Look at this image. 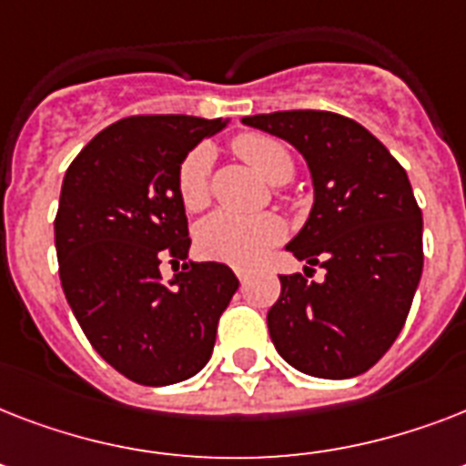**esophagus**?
Instances as JSON below:
<instances>
[{"label":"esophagus","mask_w":466,"mask_h":466,"mask_svg":"<svg viewBox=\"0 0 466 466\" xmlns=\"http://www.w3.org/2000/svg\"><path fill=\"white\" fill-rule=\"evenodd\" d=\"M234 273H237V278H239V283H247V280H248V270L234 268Z\"/></svg>","instance_id":"34e87169"}]
</instances>
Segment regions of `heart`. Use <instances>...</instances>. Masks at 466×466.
Here are the masks:
<instances>
[{
    "label": "heart",
    "instance_id": "heart-1",
    "mask_svg": "<svg viewBox=\"0 0 466 466\" xmlns=\"http://www.w3.org/2000/svg\"><path fill=\"white\" fill-rule=\"evenodd\" d=\"M232 149L248 167L270 183L290 181L295 171L290 149L283 142L263 133H244L232 140ZM212 149L198 145L183 157L176 168V196L186 210L198 212L210 203ZM285 237V222L278 215H234L212 212L196 227L198 254L210 261L229 263L237 268H251L261 263Z\"/></svg>",
    "mask_w": 466,
    "mask_h": 466
}]
</instances>
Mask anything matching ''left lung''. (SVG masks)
<instances>
[{
	"mask_svg": "<svg viewBox=\"0 0 466 466\" xmlns=\"http://www.w3.org/2000/svg\"><path fill=\"white\" fill-rule=\"evenodd\" d=\"M244 123L305 155L314 208L288 244L305 276H280L273 346L311 377L368 372L397 340L423 270V218L404 167L360 123L331 111H278ZM311 265L327 270L309 280Z\"/></svg>",
	"mask_w": 466,
	"mask_h": 466,
	"instance_id": "1",
	"label": "left lung"
}]
</instances>
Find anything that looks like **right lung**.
<instances>
[{
	"instance_id": "right-lung-1",
	"label": "right lung",
	"mask_w": 466,
	"mask_h": 466,
	"mask_svg": "<svg viewBox=\"0 0 466 466\" xmlns=\"http://www.w3.org/2000/svg\"><path fill=\"white\" fill-rule=\"evenodd\" d=\"M222 118L130 116L69 164L55 215L60 283L84 336L145 387L188 380L210 360L239 280L225 263H186L188 219L176 168ZM161 260L184 268L167 286Z\"/></svg>"
}]
</instances>
